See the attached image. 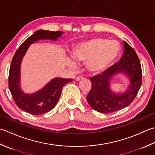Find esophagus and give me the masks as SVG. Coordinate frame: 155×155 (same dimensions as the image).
I'll list each match as a JSON object with an SVG mask.
<instances>
[{
  "label": "esophagus",
  "mask_w": 155,
  "mask_h": 155,
  "mask_svg": "<svg viewBox=\"0 0 155 155\" xmlns=\"http://www.w3.org/2000/svg\"><path fill=\"white\" fill-rule=\"evenodd\" d=\"M83 79V77H82V76H78V77L75 78V80L77 81H81Z\"/></svg>",
  "instance_id": "obj_1"
}]
</instances>
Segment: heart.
I'll return each instance as SVG.
<instances>
[{"instance_id": "1", "label": "heart", "mask_w": 155, "mask_h": 155, "mask_svg": "<svg viewBox=\"0 0 155 155\" xmlns=\"http://www.w3.org/2000/svg\"><path fill=\"white\" fill-rule=\"evenodd\" d=\"M120 51V45L116 40L101 38L88 39L76 45L72 57L78 63H86L89 71L100 73L114 62ZM72 68L77 67L76 63L69 60Z\"/></svg>"}]
</instances>
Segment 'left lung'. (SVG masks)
Returning <instances> with one entry per match:
<instances>
[{
    "label": "left lung",
    "mask_w": 155,
    "mask_h": 155,
    "mask_svg": "<svg viewBox=\"0 0 155 155\" xmlns=\"http://www.w3.org/2000/svg\"><path fill=\"white\" fill-rule=\"evenodd\" d=\"M124 51L120 61L103 72L90 77L92 87L87 96L91 107L103 114H110L126 107L134 101L142 84V75L140 60L135 50L124 41ZM123 73L128 76L130 85L123 94L110 89V81L114 75Z\"/></svg>",
    "instance_id": "left-lung-1"
}]
</instances>
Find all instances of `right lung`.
Wrapping results in <instances>:
<instances>
[{
	"instance_id": "obj_1",
	"label": "right lung",
	"mask_w": 155,
	"mask_h": 155,
	"mask_svg": "<svg viewBox=\"0 0 155 155\" xmlns=\"http://www.w3.org/2000/svg\"><path fill=\"white\" fill-rule=\"evenodd\" d=\"M63 31L38 30L21 44L12 59L8 75V87L18 107L32 115H41L52 110L61 95L63 87L73 79L55 78L43 89L33 94L23 93L20 87V67L22 59L29 46L40 39L55 41Z\"/></svg>"
}]
</instances>
